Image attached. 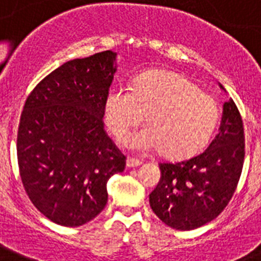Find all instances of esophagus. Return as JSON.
I'll return each instance as SVG.
<instances>
[{
    "label": "esophagus",
    "instance_id": "obj_1",
    "mask_svg": "<svg viewBox=\"0 0 261 261\" xmlns=\"http://www.w3.org/2000/svg\"><path fill=\"white\" fill-rule=\"evenodd\" d=\"M126 164L128 168L138 167V166H141L142 164V161H139V159H135V158H127Z\"/></svg>",
    "mask_w": 261,
    "mask_h": 261
}]
</instances>
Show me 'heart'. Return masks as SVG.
<instances>
[{
    "label": "heart",
    "mask_w": 261,
    "mask_h": 261,
    "mask_svg": "<svg viewBox=\"0 0 261 261\" xmlns=\"http://www.w3.org/2000/svg\"><path fill=\"white\" fill-rule=\"evenodd\" d=\"M146 115L148 126L124 138L127 147L138 152L163 148L168 156L186 158L208 143L220 111L211 95L167 71H148L138 78L134 89L115 86L107 93L105 118L117 138L139 126Z\"/></svg>",
    "instance_id": "heart-1"
}]
</instances>
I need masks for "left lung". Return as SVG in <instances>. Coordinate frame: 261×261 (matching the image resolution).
<instances>
[{
    "mask_svg": "<svg viewBox=\"0 0 261 261\" xmlns=\"http://www.w3.org/2000/svg\"><path fill=\"white\" fill-rule=\"evenodd\" d=\"M246 139L242 115L229 98L223 106L220 131L200 154L159 163L162 176L150 205L162 222L180 231L199 228L218 218L236 191Z\"/></svg>",
    "mask_w": 261,
    "mask_h": 261,
    "instance_id": "obj_1",
    "label": "left lung"
}]
</instances>
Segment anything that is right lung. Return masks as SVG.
<instances>
[{
	"label": "right lung",
	"instance_id": "1",
	"mask_svg": "<svg viewBox=\"0 0 261 261\" xmlns=\"http://www.w3.org/2000/svg\"><path fill=\"white\" fill-rule=\"evenodd\" d=\"M115 53L69 61L33 89L17 133L25 191L41 214L65 227L90 222L107 203V181L126 156L105 131V100Z\"/></svg>",
	"mask_w": 261,
	"mask_h": 261
}]
</instances>
